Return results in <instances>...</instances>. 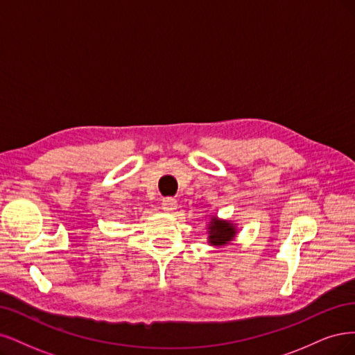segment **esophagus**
<instances>
[{
    "label": "esophagus",
    "instance_id": "34e87169",
    "mask_svg": "<svg viewBox=\"0 0 355 355\" xmlns=\"http://www.w3.org/2000/svg\"><path fill=\"white\" fill-rule=\"evenodd\" d=\"M177 208V200L173 198H165L162 200V209L166 212H173Z\"/></svg>",
    "mask_w": 355,
    "mask_h": 355
}]
</instances>
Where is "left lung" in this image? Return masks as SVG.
Returning <instances> with one entry per match:
<instances>
[{
  "instance_id": "8db88e82",
  "label": "left lung",
  "mask_w": 355,
  "mask_h": 355,
  "mask_svg": "<svg viewBox=\"0 0 355 355\" xmlns=\"http://www.w3.org/2000/svg\"><path fill=\"white\" fill-rule=\"evenodd\" d=\"M236 233L237 228L232 221L218 220L216 216H212L208 225V242L212 246H224L232 242Z\"/></svg>"
}]
</instances>
